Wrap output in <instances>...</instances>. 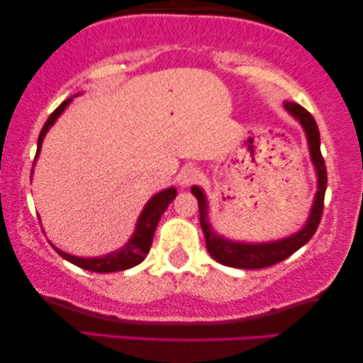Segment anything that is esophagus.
Here are the masks:
<instances>
[{
	"instance_id": "esophagus-1",
	"label": "esophagus",
	"mask_w": 363,
	"mask_h": 363,
	"mask_svg": "<svg viewBox=\"0 0 363 363\" xmlns=\"http://www.w3.org/2000/svg\"><path fill=\"white\" fill-rule=\"evenodd\" d=\"M200 175L201 173L196 167H185V168H182L180 175H178V183H180L182 186L193 185V183L198 182Z\"/></svg>"
}]
</instances>
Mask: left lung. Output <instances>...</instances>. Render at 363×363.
<instances>
[{"mask_svg": "<svg viewBox=\"0 0 363 363\" xmlns=\"http://www.w3.org/2000/svg\"><path fill=\"white\" fill-rule=\"evenodd\" d=\"M284 107L302 123V127H304L307 140H309L311 158L315 165L317 178H319V186H317L315 200L314 205H312L309 220H307V225L302 228L299 233L279 241L261 242V245H247V242L225 240V238L218 236L216 233L211 231L210 225L206 223L208 205L205 193H203L201 188L193 186L191 193L196 196L198 208H200V223L203 233H205L206 250L211 255L213 259H216L220 264L240 267V269H262V267L277 264V262L284 261L286 257L294 255L299 247L304 246L306 242L314 236L317 228H319L322 211H324V196L327 188V168L324 157H322L320 153L319 128H317L314 117H312L304 107H301L299 104L286 102Z\"/></svg>", "mask_w": 363, "mask_h": 363, "instance_id": "1", "label": "left lung"}]
</instances>
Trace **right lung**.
Instances as JSON below:
<instances>
[{
  "label": "right lung",
  "mask_w": 363,
  "mask_h": 363,
  "mask_svg": "<svg viewBox=\"0 0 363 363\" xmlns=\"http://www.w3.org/2000/svg\"><path fill=\"white\" fill-rule=\"evenodd\" d=\"M71 101L72 99L64 101L61 106H59L56 111L49 116L46 123H44L41 133H39L38 152L34 158H38V155H39L41 143L44 140L46 132L49 130V127L56 122V118L61 116V113L64 112V108L71 104ZM175 196H177L175 188H168V190L157 193V195L147 203V206L143 208L142 215H140V218H138L135 233H133L130 241H128L121 251L111 252V255H106L102 257H77V256L67 255V252H62L61 250H57V247H54V246L52 247L57 251L59 256L64 257V259H67L69 262H72V264L82 267V269L92 271V272H116V271L130 269V267L140 264V262L145 259L147 252L150 251L153 235H155L158 221H160L163 211L167 210V206L170 205Z\"/></svg>",
  "instance_id": "right-lung-1"
}]
</instances>
